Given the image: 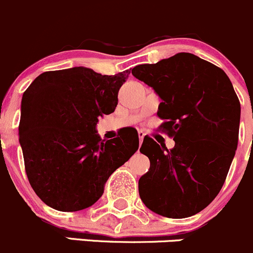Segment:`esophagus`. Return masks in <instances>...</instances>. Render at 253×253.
<instances>
[{"label": "esophagus", "instance_id": "1", "mask_svg": "<svg viewBox=\"0 0 253 253\" xmlns=\"http://www.w3.org/2000/svg\"><path fill=\"white\" fill-rule=\"evenodd\" d=\"M137 135H139V141L140 144H142V141H144V137H145V132L144 131H139L137 132Z\"/></svg>", "mask_w": 253, "mask_h": 253}]
</instances>
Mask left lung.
I'll return each mask as SVG.
<instances>
[{
	"label": "left lung",
	"mask_w": 253,
	"mask_h": 253,
	"mask_svg": "<svg viewBox=\"0 0 253 253\" xmlns=\"http://www.w3.org/2000/svg\"><path fill=\"white\" fill-rule=\"evenodd\" d=\"M131 74L162 100L157 116L175 141L168 150L144 139L140 152L151 165L139 180L141 201L163 217H191L219 194L235 156L241 108L233 84L224 70L187 52Z\"/></svg>",
	"instance_id": "obj_1"
}]
</instances>
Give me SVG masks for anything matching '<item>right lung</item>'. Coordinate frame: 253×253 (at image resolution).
Segmentation results:
<instances>
[{
    "label": "right lung",
    "instance_id": "right-lung-1",
    "mask_svg": "<svg viewBox=\"0 0 253 253\" xmlns=\"http://www.w3.org/2000/svg\"><path fill=\"white\" fill-rule=\"evenodd\" d=\"M127 70L102 75L85 67L45 72L23 93L19 144L35 194L75 212L102 196L111 174L139 148V136L102 140L96 126L114 112Z\"/></svg>",
    "mask_w": 253,
    "mask_h": 253
}]
</instances>
